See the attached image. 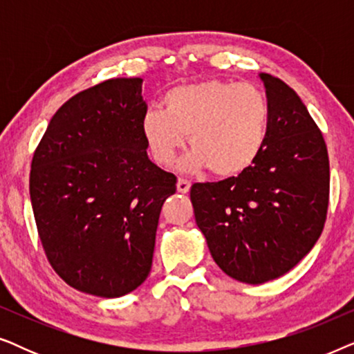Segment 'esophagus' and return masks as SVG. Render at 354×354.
Instances as JSON below:
<instances>
[{
	"label": "esophagus",
	"instance_id": "obj_1",
	"mask_svg": "<svg viewBox=\"0 0 354 354\" xmlns=\"http://www.w3.org/2000/svg\"><path fill=\"white\" fill-rule=\"evenodd\" d=\"M190 185H192V183L188 182L187 178H178V180H177V192L188 193V190H190Z\"/></svg>",
	"mask_w": 354,
	"mask_h": 354
}]
</instances>
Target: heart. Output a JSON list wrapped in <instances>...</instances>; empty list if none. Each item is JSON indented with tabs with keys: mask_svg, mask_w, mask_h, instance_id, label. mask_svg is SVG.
I'll return each mask as SVG.
<instances>
[{
	"mask_svg": "<svg viewBox=\"0 0 354 354\" xmlns=\"http://www.w3.org/2000/svg\"><path fill=\"white\" fill-rule=\"evenodd\" d=\"M269 104L253 84L205 80L172 88L162 111L149 109L142 132L153 158L171 166L185 145V169L207 166L221 177L243 172L259 156L268 135Z\"/></svg>",
	"mask_w": 354,
	"mask_h": 354,
	"instance_id": "1",
	"label": "heart"
}]
</instances>
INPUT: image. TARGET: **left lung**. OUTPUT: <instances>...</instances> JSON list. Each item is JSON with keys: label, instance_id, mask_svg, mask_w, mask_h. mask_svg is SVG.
<instances>
[{"label": "left lung", "instance_id": "left-lung-1", "mask_svg": "<svg viewBox=\"0 0 354 354\" xmlns=\"http://www.w3.org/2000/svg\"><path fill=\"white\" fill-rule=\"evenodd\" d=\"M269 104L259 156L236 177L193 183L196 225L232 279L264 283L313 250L326 224L330 171L322 132L295 90L261 74Z\"/></svg>", "mask_w": 354, "mask_h": 354}]
</instances>
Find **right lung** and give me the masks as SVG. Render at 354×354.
<instances>
[{
  "label": "right lung",
  "mask_w": 354,
  "mask_h": 354,
  "mask_svg": "<svg viewBox=\"0 0 354 354\" xmlns=\"http://www.w3.org/2000/svg\"><path fill=\"white\" fill-rule=\"evenodd\" d=\"M142 79H111L66 101L33 153L30 201L51 268L84 293L118 298L147 280L177 178L149 161Z\"/></svg>",
  "instance_id": "add662e5"
}]
</instances>
